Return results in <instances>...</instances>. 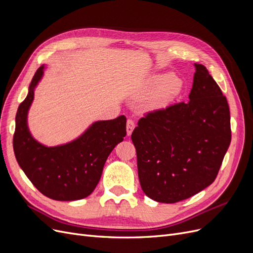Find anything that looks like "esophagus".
Returning a JSON list of instances; mask_svg holds the SVG:
<instances>
[{
  "mask_svg": "<svg viewBox=\"0 0 253 253\" xmlns=\"http://www.w3.org/2000/svg\"><path fill=\"white\" fill-rule=\"evenodd\" d=\"M134 127H135V122L132 119H127V121H126V133H127L128 136L132 134Z\"/></svg>",
  "mask_w": 253,
  "mask_h": 253,
  "instance_id": "esophagus-1",
  "label": "esophagus"
}]
</instances>
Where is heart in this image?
<instances>
[{
    "instance_id": "1",
    "label": "heart",
    "mask_w": 253,
    "mask_h": 253,
    "mask_svg": "<svg viewBox=\"0 0 253 253\" xmlns=\"http://www.w3.org/2000/svg\"><path fill=\"white\" fill-rule=\"evenodd\" d=\"M158 84H160L159 86L158 85ZM156 86L157 88L154 90V93L148 99L147 108L149 110L162 109L171 103L174 100V98L180 93L182 88V81L175 75L168 76L162 82H160L159 78H154L140 87L137 91V95L139 97L147 96Z\"/></svg>"
}]
</instances>
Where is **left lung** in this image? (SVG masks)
<instances>
[{
	"mask_svg": "<svg viewBox=\"0 0 253 253\" xmlns=\"http://www.w3.org/2000/svg\"><path fill=\"white\" fill-rule=\"evenodd\" d=\"M188 102L144 114L132 133L141 189L174 204L215 180L231 142L230 111L208 70L194 64Z\"/></svg>",
	"mask_w": 253,
	"mask_h": 253,
	"instance_id": "obj_1",
	"label": "left lung"
}]
</instances>
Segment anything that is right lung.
<instances>
[{"mask_svg":"<svg viewBox=\"0 0 253 253\" xmlns=\"http://www.w3.org/2000/svg\"><path fill=\"white\" fill-rule=\"evenodd\" d=\"M38 68L28 95L16 116L13 151L21 169L40 192L55 201H77L88 196L100 180L104 164L126 135L124 115L113 120L97 121L76 140L58 147L36 141L27 127V113L34 89L43 75Z\"/></svg>","mask_w":253,"mask_h":253,"instance_id":"add662e5","label":"right lung"}]
</instances>
